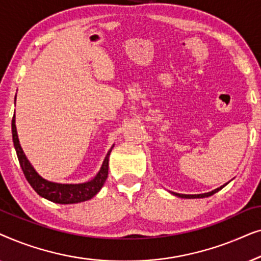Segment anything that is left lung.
Listing matches in <instances>:
<instances>
[{"label": "left lung", "mask_w": 261, "mask_h": 261, "mask_svg": "<svg viewBox=\"0 0 261 261\" xmlns=\"http://www.w3.org/2000/svg\"><path fill=\"white\" fill-rule=\"evenodd\" d=\"M224 185H226V184H224ZM224 185H223V187H224ZM223 187H220V188L215 189V190H213L210 192H205V194H199V195H183V194H176V192H172V194L174 196H177V197H180V198H204V197H209V196L214 195L215 192L221 190V189H222Z\"/></svg>", "instance_id": "obj_1"}]
</instances>
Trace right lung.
I'll return each instance as SVG.
<instances>
[{
  "label": "right lung",
  "instance_id": "right-lung-1",
  "mask_svg": "<svg viewBox=\"0 0 261 261\" xmlns=\"http://www.w3.org/2000/svg\"><path fill=\"white\" fill-rule=\"evenodd\" d=\"M16 98V97H15ZM12 134H13V142L14 147H15L17 159H19L20 166L23 171L24 177L31 184V187L34 189L39 196L44 197L48 201L59 203V204H72V203H80L84 201H89V199L94 197L97 192L101 190L103 184L108 177V162L109 155L112 152L113 147L109 149L107 153L105 160L101 166V170L96 174L95 178L91 180L85 181V183L80 184H60V183H53V181H48L39 176L34 167L32 166L30 160L27 159L26 154H24L22 148H21L19 138H17V132L15 126V114H14L12 120Z\"/></svg>",
  "mask_w": 261,
  "mask_h": 261
}]
</instances>
